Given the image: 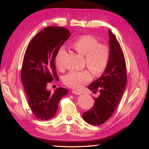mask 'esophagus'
<instances>
[{
  "label": "esophagus",
  "mask_w": 149,
  "mask_h": 149,
  "mask_svg": "<svg viewBox=\"0 0 149 149\" xmlns=\"http://www.w3.org/2000/svg\"><path fill=\"white\" fill-rule=\"evenodd\" d=\"M72 92L73 93H74V94H76V95H81V91H77V90H75V89H74V90H72Z\"/></svg>",
  "instance_id": "esophagus-1"
}]
</instances>
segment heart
Returning <instances> with one entry per match:
<instances>
[{
  "instance_id": "1",
  "label": "heart",
  "mask_w": 149,
  "mask_h": 149,
  "mask_svg": "<svg viewBox=\"0 0 149 149\" xmlns=\"http://www.w3.org/2000/svg\"><path fill=\"white\" fill-rule=\"evenodd\" d=\"M71 47L79 54L85 56V64L95 75L102 74L107 68L111 58V50L107 45L100 43L97 38L89 35L80 36L72 42ZM65 54V49L61 47L55 58V63L59 68L62 66V58ZM90 70L72 71L64 76L63 82L71 88H80L92 79Z\"/></svg>"
}]
</instances>
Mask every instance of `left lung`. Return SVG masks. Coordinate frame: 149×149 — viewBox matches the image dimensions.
<instances>
[{"mask_svg":"<svg viewBox=\"0 0 149 149\" xmlns=\"http://www.w3.org/2000/svg\"><path fill=\"white\" fill-rule=\"evenodd\" d=\"M111 58L107 68L102 76L91 83L88 89L100 95L94 98V104L83 114L87 123L100 125L111 117L121 100L127 83L125 57L116 36L109 30Z\"/></svg>","mask_w":149,"mask_h":149,"instance_id":"obj_1","label":"left lung"}]
</instances>
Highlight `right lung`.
I'll list each match as a JSON object with an SVG mask.
<instances>
[{
  "label": "right lung",
  "instance_id": "right-lung-1",
  "mask_svg": "<svg viewBox=\"0 0 149 149\" xmlns=\"http://www.w3.org/2000/svg\"><path fill=\"white\" fill-rule=\"evenodd\" d=\"M68 30L58 26L42 29L31 40L24 54L21 79L29 107L37 119L54 118L60 100L68 91L63 87L54 93L47 85L58 78L55 66L57 52L69 38Z\"/></svg>",
  "mask_w": 149,
  "mask_h": 149
}]
</instances>
